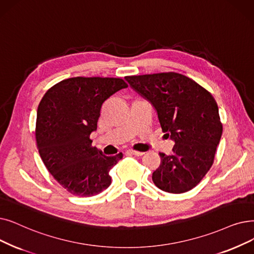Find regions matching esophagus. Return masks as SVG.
Segmentation results:
<instances>
[{"label":"esophagus","instance_id":"34e87169","mask_svg":"<svg viewBox=\"0 0 254 254\" xmlns=\"http://www.w3.org/2000/svg\"><path fill=\"white\" fill-rule=\"evenodd\" d=\"M127 152L129 154H133V156H136V157H141V156H143V154H144V152H143V151H137V150H133V149L127 150Z\"/></svg>","mask_w":254,"mask_h":254}]
</instances>
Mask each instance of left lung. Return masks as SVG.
I'll return each mask as SVG.
<instances>
[{
    "label": "left lung",
    "mask_w": 254,
    "mask_h": 254,
    "mask_svg": "<svg viewBox=\"0 0 254 254\" xmlns=\"http://www.w3.org/2000/svg\"><path fill=\"white\" fill-rule=\"evenodd\" d=\"M126 80L157 110L162 130L174 140L170 156L160 152L152 182L168 193H185L201 182L214 163L222 124L204 87L179 72L127 75Z\"/></svg>",
    "instance_id": "left-lung-1"
}]
</instances>
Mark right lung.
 <instances>
[{
	"instance_id": "add662e5",
	"label": "right lung",
	"mask_w": 254,
	"mask_h": 254,
	"mask_svg": "<svg viewBox=\"0 0 254 254\" xmlns=\"http://www.w3.org/2000/svg\"><path fill=\"white\" fill-rule=\"evenodd\" d=\"M127 87L120 78L75 76L51 87L39 103L36 144L47 169L70 194L89 197L111 185L109 171L123 153L108 157L92 146L104 102Z\"/></svg>"
}]
</instances>
